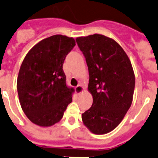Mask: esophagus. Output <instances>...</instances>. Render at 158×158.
<instances>
[{
    "label": "esophagus",
    "instance_id": "esophagus-1",
    "mask_svg": "<svg viewBox=\"0 0 158 158\" xmlns=\"http://www.w3.org/2000/svg\"><path fill=\"white\" fill-rule=\"evenodd\" d=\"M75 90H76V92L78 94H81V93H83L84 91H85V88H84L83 86L81 85H79L78 86H77L76 88H75Z\"/></svg>",
    "mask_w": 158,
    "mask_h": 158
}]
</instances>
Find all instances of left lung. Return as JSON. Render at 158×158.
Returning <instances> with one entry per match:
<instances>
[{"mask_svg": "<svg viewBox=\"0 0 158 158\" xmlns=\"http://www.w3.org/2000/svg\"><path fill=\"white\" fill-rule=\"evenodd\" d=\"M76 42L86 60L88 90L93 98L82 121L94 134H106L118 127L131 106L134 71L127 54L113 39L94 34L77 37Z\"/></svg>", "mask_w": 158, "mask_h": 158, "instance_id": "8db88e82", "label": "left lung"}]
</instances>
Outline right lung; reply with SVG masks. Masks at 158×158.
Wrapping results in <instances>:
<instances>
[{
	"instance_id": "obj_1",
	"label": "right lung",
	"mask_w": 158,
	"mask_h": 158,
	"mask_svg": "<svg viewBox=\"0 0 158 158\" xmlns=\"http://www.w3.org/2000/svg\"><path fill=\"white\" fill-rule=\"evenodd\" d=\"M75 45L72 37L52 35L36 43L22 61L17 79L19 102L28 119L39 127L60 121L71 103L74 88L67 85L63 64Z\"/></svg>"
}]
</instances>
